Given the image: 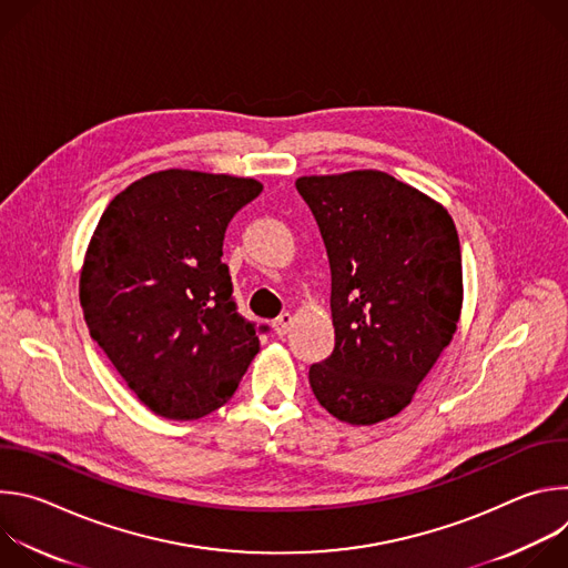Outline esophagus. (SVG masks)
I'll return each instance as SVG.
<instances>
[{
  "instance_id": "obj_1",
  "label": "esophagus",
  "mask_w": 568,
  "mask_h": 568,
  "mask_svg": "<svg viewBox=\"0 0 568 568\" xmlns=\"http://www.w3.org/2000/svg\"><path fill=\"white\" fill-rule=\"evenodd\" d=\"M292 321H294V316H292V312H283L278 318H274V331H276V335L278 337H283V335H287L290 333V328H292Z\"/></svg>"
}]
</instances>
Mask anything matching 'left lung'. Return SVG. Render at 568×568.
<instances>
[{
  "mask_svg": "<svg viewBox=\"0 0 568 568\" xmlns=\"http://www.w3.org/2000/svg\"><path fill=\"white\" fill-rule=\"evenodd\" d=\"M333 272V355L310 366L318 404L348 425L409 407L449 346L463 310V265L447 209L382 171L303 175Z\"/></svg>",
  "mask_w": 568,
  "mask_h": 568,
  "instance_id": "obj_1",
  "label": "left lung"
}]
</instances>
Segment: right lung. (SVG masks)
Returning <instances> with one entry per match:
<instances>
[{
    "instance_id": "obj_1",
    "label": "right lung",
    "mask_w": 568,
    "mask_h": 568,
    "mask_svg": "<svg viewBox=\"0 0 568 568\" xmlns=\"http://www.w3.org/2000/svg\"><path fill=\"white\" fill-rule=\"evenodd\" d=\"M261 191L252 178L150 173L108 204L90 237L78 283L90 335L161 418L220 409L261 351L222 263L226 224Z\"/></svg>"
}]
</instances>
